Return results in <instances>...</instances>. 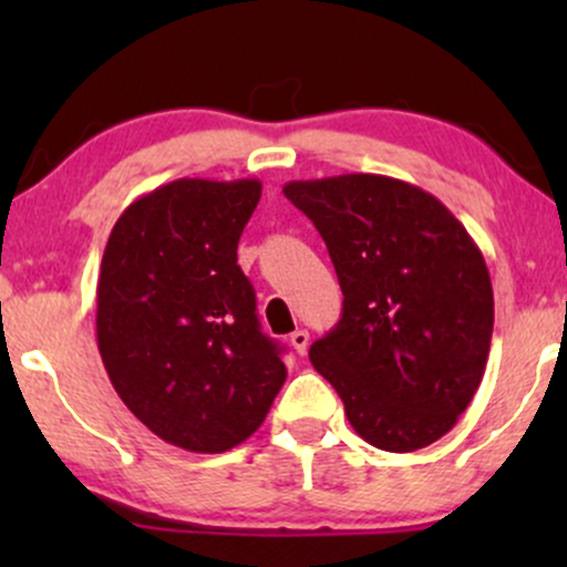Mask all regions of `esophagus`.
I'll list each match as a JSON object with an SVG mask.
<instances>
[{
	"instance_id": "34e87169",
	"label": "esophagus",
	"mask_w": 567,
	"mask_h": 567,
	"mask_svg": "<svg viewBox=\"0 0 567 567\" xmlns=\"http://www.w3.org/2000/svg\"><path fill=\"white\" fill-rule=\"evenodd\" d=\"M290 347L296 349V354H306V349H309V333L306 330H292L290 333Z\"/></svg>"
}]
</instances>
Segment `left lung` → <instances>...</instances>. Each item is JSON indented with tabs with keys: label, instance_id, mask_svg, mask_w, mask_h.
I'll return each mask as SVG.
<instances>
[{
	"label": "left lung",
	"instance_id": "obj_1",
	"mask_svg": "<svg viewBox=\"0 0 567 567\" xmlns=\"http://www.w3.org/2000/svg\"><path fill=\"white\" fill-rule=\"evenodd\" d=\"M282 192L322 234L343 292L311 365L370 445H432L485 373L493 288L483 252L437 197L389 175L290 181Z\"/></svg>",
	"mask_w": 567,
	"mask_h": 567
}]
</instances>
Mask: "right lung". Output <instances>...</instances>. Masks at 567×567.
Here are the masks:
<instances>
[{
    "label": "right lung",
    "instance_id": "obj_1",
    "mask_svg": "<svg viewBox=\"0 0 567 567\" xmlns=\"http://www.w3.org/2000/svg\"><path fill=\"white\" fill-rule=\"evenodd\" d=\"M258 199L256 178H178L135 199L103 250V368L143 426L192 453L245 442L288 379L237 264Z\"/></svg>",
    "mask_w": 567,
    "mask_h": 567
}]
</instances>
